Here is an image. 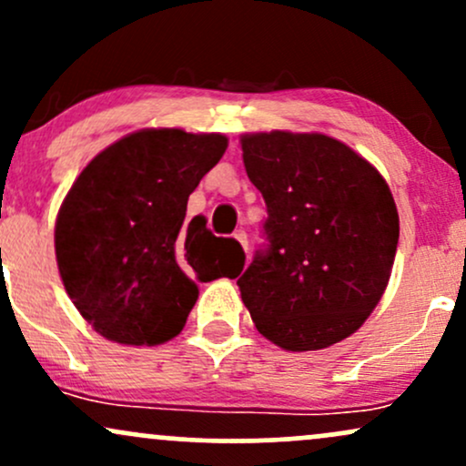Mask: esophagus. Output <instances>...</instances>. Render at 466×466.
<instances>
[{
	"label": "esophagus",
	"instance_id": "obj_1",
	"mask_svg": "<svg viewBox=\"0 0 466 466\" xmlns=\"http://www.w3.org/2000/svg\"><path fill=\"white\" fill-rule=\"evenodd\" d=\"M234 238H237L238 243L243 245V249L248 251V234H245V229H237V232H234Z\"/></svg>",
	"mask_w": 466,
	"mask_h": 466
}]
</instances>
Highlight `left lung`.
I'll return each mask as SVG.
<instances>
[{
  "label": "left lung",
  "instance_id": "8db88e82",
  "mask_svg": "<svg viewBox=\"0 0 466 466\" xmlns=\"http://www.w3.org/2000/svg\"><path fill=\"white\" fill-rule=\"evenodd\" d=\"M240 147L267 206V245L237 280L256 329L293 352L346 339L392 274L399 212L386 179L322 133H254Z\"/></svg>",
  "mask_w": 466,
  "mask_h": 466
}]
</instances>
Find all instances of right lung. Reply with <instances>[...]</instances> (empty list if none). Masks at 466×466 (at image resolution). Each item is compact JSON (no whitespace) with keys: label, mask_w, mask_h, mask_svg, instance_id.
Instances as JSON below:
<instances>
[{"label":"right lung","mask_w":466,"mask_h":466,"mask_svg":"<svg viewBox=\"0 0 466 466\" xmlns=\"http://www.w3.org/2000/svg\"><path fill=\"white\" fill-rule=\"evenodd\" d=\"M228 148L218 133L144 129L98 153L56 217L55 248L67 296L96 333L155 346L184 329L197 282L243 269L238 240L186 221L190 192Z\"/></svg>","instance_id":"add662e5"}]
</instances>
